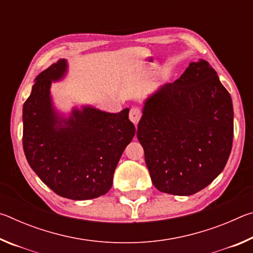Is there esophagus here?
<instances>
[{"mask_svg": "<svg viewBox=\"0 0 253 253\" xmlns=\"http://www.w3.org/2000/svg\"><path fill=\"white\" fill-rule=\"evenodd\" d=\"M140 117H142V110H140L138 107H132L129 111V119L130 121L135 124L139 122Z\"/></svg>", "mask_w": 253, "mask_h": 253, "instance_id": "1", "label": "esophagus"}]
</instances>
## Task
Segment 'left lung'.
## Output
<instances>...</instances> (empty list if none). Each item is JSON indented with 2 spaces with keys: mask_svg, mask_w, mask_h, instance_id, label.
<instances>
[{
  "mask_svg": "<svg viewBox=\"0 0 253 253\" xmlns=\"http://www.w3.org/2000/svg\"><path fill=\"white\" fill-rule=\"evenodd\" d=\"M137 138L158 191L187 196L203 190L228 162L233 106L208 61L191 62L179 79L145 101Z\"/></svg>",
  "mask_w": 253,
  "mask_h": 253,
  "instance_id": "1",
  "label": "left lung"
}]
</instances>
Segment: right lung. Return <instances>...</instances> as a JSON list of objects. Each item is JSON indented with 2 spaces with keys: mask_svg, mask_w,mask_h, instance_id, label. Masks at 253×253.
Masks as SVG:
<instances>
[{
  "mask_svg": "<svg viewBox=\"0 0 253 253\" xmlns=\"http://www.w3.org/2000/svg\"><path fill=\"white\" fill-rule=\"evenodd\" d=\"M60 59L36 78L23 105V149L29 165L54 193L70 200L106 194L124 149L135 135L129 109L118 114L83 107L60 117L50 96L52 81L67 72Z\"/></svg>",
  "mask_w": 253,
  "mask_h": 253,
  "instance_id": "1",
  "label": "right lung"
}]
</instances>
